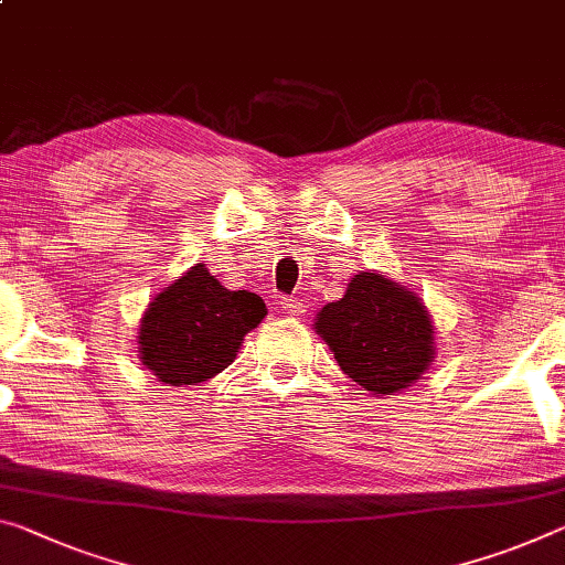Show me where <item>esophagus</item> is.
Wrapping results in <instances>:
<instances>
[{
	"label": "esophagus",
	"instance_id": "esophagus-1",
	"mask_svg": "<svg viewBox=\"0 0 565 565\" xmlns=\"http://www.w3.org/2000/svg\"><path fill=\"white\" fill-rule=\"evenodd\" d=\"M281 311L289 317H303L307 315V307H303V301H299V299H284Z\"/></svg>",
	"mask_w": 565,
	"mask_h": 565
}]
</instances>
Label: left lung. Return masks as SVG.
Segmentation results:
<instances>
[{
	"label": "left lung",
	"instance_id": "obj_1",
	"mask_svg": "<svg viewBox=\"0 0 565 565\" xmlns=\"http://www.w3.org/2000/svg\"><path fill=\"white\" fill-rule=\"evenodd\" d=\"M315 331L347 377L374 397L412 387L437 354L425 301L377 271L356 274L344 297L319 311Z\"/></svg>",
	"mask_w": 565,
	"mask_h": 565
}]
</instances>
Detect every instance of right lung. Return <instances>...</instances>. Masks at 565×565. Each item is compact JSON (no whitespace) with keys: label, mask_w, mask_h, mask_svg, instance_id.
Listing matches in <instances>:
<instances>
[{"label":"right lung","mask_w":565,"mask_h":565,"mask_svg":"<svg viewBox=\"0 0 565 565\" xmlns=\"http://www.w3.org/2000/svg\"><path fill=\"white\" fill-rule=\"evenodd\" d=\"M266 315L258 294L231 291L195 264L142 311L138 360L166 387L209 382L236 360L244 337Z\"/></svg>","instance_id":"1"}]
</instances>
